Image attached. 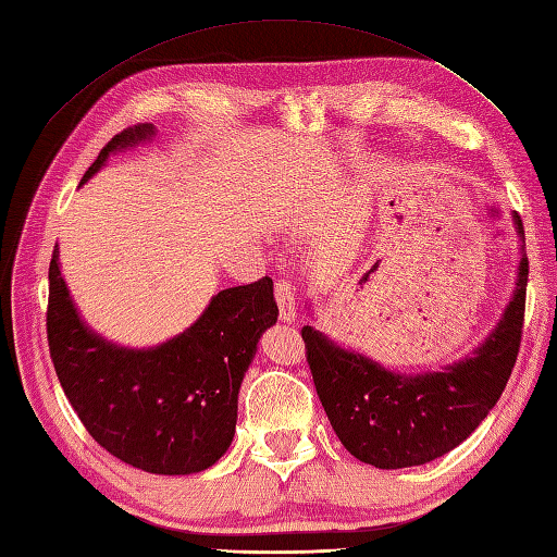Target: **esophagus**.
Instances as JSON below:
<instances>
[{"mask_svg": "<svg viewBox=\"0 0 557 557\" xmlns=\"http://www.w3.org/2000/svg\"><path fill=\"white\" fill-rule=\"evenodd\" d=\"M276 302H278V317L283 323H293L297 319V302L295 293L288 281L276 283Z\"/></svg>", "mask_w": 557, "mask_h": 557, "instance_id": "1", "label": "esophagus"}]
</instances>
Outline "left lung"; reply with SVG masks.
<instances>
[{"label":"left lung","mask_w":557,"mask_h":557,"mask_svg":"<svg viewBox=\"0 0 557 557\" xmlns=\"http://www.w3.org/2000/svg\"><path fill=\"white\" fill-rule=\"evenodd\" d=\"M512 224L520 264L504 314L478 347L437 371H392L314 325L302 329L323 411L337 440L361 463L381 470L425 466L466 442L496 406L518 359L529 276L518 214Z\"/></svg>","instance_id":"left-lung-1"}]
</instances>
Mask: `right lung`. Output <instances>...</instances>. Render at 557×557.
I'll list each match as a JSON object with an SVG mask.
<instances>
[{
  "label": "right lung",
  "mask_w": 557,
  "mask_h": 557,
  "mask_svg": "<svg viewBox=\"0 0 557 557\" xmlns=\"http://www.w3.org/2000/svg\"><path fill=\"white\" fill-rule=\"evenodd\" d=\"M153 137V125L120 132L83 184L113 153ZM276 319L274 281L264 276L212 295L202 314L170 341L125 347L79 317L61 276L59 246L49 264L47 337L59 383L89 435L144 472L194 474L226 454L236 435L240 383Z\"/></svg>",
  "instance_id": "right-lung-1"
}]
</instances>
